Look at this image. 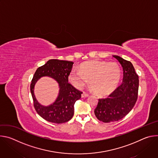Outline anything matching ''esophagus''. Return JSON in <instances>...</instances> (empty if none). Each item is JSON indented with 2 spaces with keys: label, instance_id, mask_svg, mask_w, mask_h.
<instances>
[{
  "label": "esophagus",
  "instance_id": "obj_1",
  "mask_svg": "<svg viewBox=\"0 0 158 158\" xmlns=\"http://www.w3.org/2000/svg\"><path fill=\"white\" fill-rule=\"evenodd\" d=\"M88 96H89V94H87V93H84V92H83L82 94V95H81V97H82V98H86V97H88Z\"/></svg>",
  "mask_w": 158,
  "mask_h": 158
}]
</instances>
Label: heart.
<instances>
[{
	"mask_svg": "<svg viewBox=\"0 0 158 158\" xmlns=\"http://www.w3.org/2000/svg\"><path fill=\"white\" fill-rule=\"evenodd\" d=\"M121 77V70L115 62L93 60L83 64L80 70H71L69 80L76 87L82 89L88 84L95 93L106 95L117 86Z\"/></svg>",
	"mask_w": 158,
	"mask_h": 158,
	"instance_id": "1",
	"label": "heart"
}]
</instances>
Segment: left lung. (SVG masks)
I'll use <instances>...</instances> for the list:
<instances>
[{"mask_svg":"<svg viewBox=\"0 0 158 158\" xmlns=\"http://www.w3.org/2000/svg\"><path fill=\"white\" fill-rule=\"evenodd\" d=\"M123 69L122 83L107 98L99 99L94 110L96 118L103 123L118 121L132 110L138 99L139 77L130 61L112 56Z\"/></svg>","mask_w":158,"mask_h":158,"instance_id":"obj_1","label":"left lung"}]
</instances>
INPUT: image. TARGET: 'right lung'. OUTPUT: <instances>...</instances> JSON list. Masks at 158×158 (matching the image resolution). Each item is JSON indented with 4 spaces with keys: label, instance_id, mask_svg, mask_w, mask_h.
Listing matches in <instances>:
<instances>
[{
    "label": "right lung",
    "instance_id": "obj_1",
    "mask_svg": "<svg viewBox=\"0 0 158 158\" xmlns=\"http://www.w3.org/2000/svg\"><path fill=\"white\" fill-rule=\"evenodd\" d=\"M74 62L58 59L49 60L36 70L31 84L34 106L37 114L49 122L61 124L71 120L74 115V104L81 98L82 92L68 82V77ZM54 78L59 84L60 91L56 101L48 106L40 105L34 95V87L42 77Z\"/></svg>",
    "mask_w": 158,
    "mask_h": 158
}]
</instances>
